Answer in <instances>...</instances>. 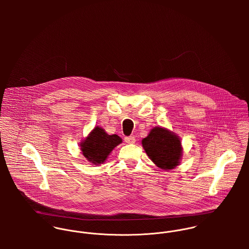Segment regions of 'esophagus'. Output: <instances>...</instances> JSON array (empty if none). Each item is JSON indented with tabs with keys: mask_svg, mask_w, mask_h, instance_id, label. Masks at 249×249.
<instances>
[{
	"mask_svg": "<svg viewBox=\"0 0 249 249\" xmlns=\"http://www.w3.org/2000/svg\"><path fill=\"white\" fill-rule=\"evenodd\" d=\"M124 142H127V143H134L136 142V139L134 136H128V137L124 138Z\"/></svg>",
	"mask_w": 249,
	"mask_h": 249,
	"instance_id": "1",
	"label": "esophagus"
}]
</instances>
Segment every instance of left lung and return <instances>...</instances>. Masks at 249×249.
Returning <instances> with one entry per match:
<instances>
[{"mask_svg": "<svg viewBox=\"0 0 249 249\" xmlns=\"http://www.w3.org/2000/svg\"><path fill=\"white\" fill-rule=\"evenodd\" d=\"M149 159L162 170H173L180 164L183 148L178 134L162 126L153 127L142 140Z\"/></svg>", "mask_w": 249, "mask_h": 249, "instance_id": "obj_1", "label": "left lung"}]
</instances>
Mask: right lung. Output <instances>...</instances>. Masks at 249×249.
Here are the masks:
<instances>
[{
  "label": "right lung",
  "instance_id": "add662e5",
  "mask_svg": "<svg viewBox=\"0 0 249 249\" xmlns=\"http://www.w3.org/2000/svg\"><path fill=\"white\" fill-rule=\"evenodd\" d=\"M123 140L116 134L109 135L101 126L94 129L79 143L83 156L93 165L104 164L111 151Z\"/></svg>",
  "mask_w": 249,
  "mask_h": 249
}]
</instances>
